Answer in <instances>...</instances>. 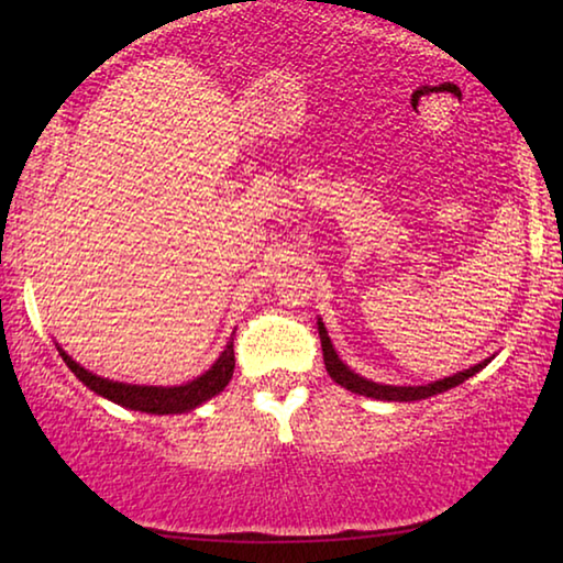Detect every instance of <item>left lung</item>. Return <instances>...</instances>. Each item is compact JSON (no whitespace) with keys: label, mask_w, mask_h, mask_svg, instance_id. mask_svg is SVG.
Returning <instances> with one entry per match:
<instances>
[{"label":"left lung","mask_w":563,"mask_h":563,"mask_svg":"<svg viewBox=\"0 0 563 563\" xmlns=\"http://www.w3.org/2000/svg\"><path fill=\"white\" fill-rule=\"evenodd\" d=\"M318 330H320L322 360H325L328 375L335 379L338 385L350 389V393L365 395V397H373V399H387V402H415V399H427V397H432V395L446 393V389L462 385L464 379H470L472 375H476V373H479V369H484L492 362V357H489V360L479 362V365L464 369V373H456L452 377L437 379V383H430V385H419V387L379 385V383H373V379H365V377H360L357 373H352V369L345 365V362L338 357V352H335V347H332V342L328 338L325 325H322V320H318Z\"/></svg>","instance_id":"1"}]
</instances>
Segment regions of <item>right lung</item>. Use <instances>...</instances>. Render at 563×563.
<instances>
[{
  "mask_svg": "<svg viewBox=\"0 0 563 563\" xmlns=\"http://www.w3.org/2000/svg\"><path fill=\"white\" fill-rule=\"evenodd\" d=\"M59 355L69 365L71 373L81 379L84 385L93 393L111 399L121 407L136 409V412L146 415H180L190 412L198 405H203L206 399L223 393L225 385L231 383L233 369H235V355H233V340L228 342L221 357L213 362L211 369H206L201 377L190 379L186 385L178 387H154V385H126V383H113V379L99 377L84 369L79 362H74L66 352L59 347Z\"/></svg>",
  "mask_w": 563,
  "mask_h": 563,
  "instance_id": "add662e5",
  "label": "right lung"
}]
</instances>
